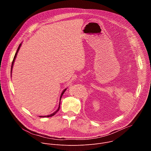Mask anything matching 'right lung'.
I'll return each instance as SVG.
<instances>
[{
    "instance_id": "1",
    "label": "right lung",
    "mask_w": 151,
    "mask_h": 151,
    "mask_svg": "<svg viewBox=\"0 0 151 151\" xmlns=\"http://www.w3.org/2000/svg\"><path fill=\"white\" fill-rule=\"evenodd\" d=\"M21 45H22V43L21 44H20V45H19V47H18V50H17V52L15 53V56H14V60H13V61H12V66H11V74H12V68H13V65H14V62H15V58H16V57H17V54H18V51L19 50V49H20V47H21ZM67 90V88H65L64 90H63V91L62 92V93H61V96H60V104H59V106H58V109L55 111V112H54L53 113H52V114H50V115H48V116H40V117H51V116H53L54 114H55L56 113H57V112L59 110V109H60V101H61V97H62V96H63V94L64 93V92L65 91V90Z\"/></svg>"
}]
</instances>
